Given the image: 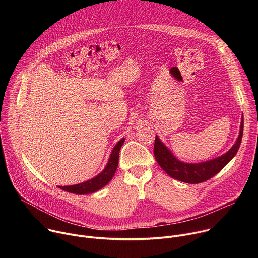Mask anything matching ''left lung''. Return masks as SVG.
Masks as SVG:
<instances>
[{
  "label": "left lung",
  "mask_w": 258,
  "mask_h": 258,
  "mask_svg": "<svg viewBox=\"0 0 258 258\" xmlns=\"http://www.w3.org/2000/svg\"><path fill=\"white\" fill-rule=\"evenodd\" d=\"M243 118L240 134L232 148L224 155L200 163H186L176 159L166 146L159 140L158 136L154 143V156L160 167L172 178L188 183H199L208 180L222 170L237 154L243 136Z\"/></svg>",
  "instance_id": "obj_1"
}]
</instances>
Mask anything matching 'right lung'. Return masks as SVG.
I'll return each instance as SVG.
<instances>
[{"label":"right lung","mask_w":258,"mask_h":258,"mask_svg":"<svg viewBox=\"0 0 258 258\" xmlns=\"http://www.w3.org/2000/svg\"><path fill=\"white\" fill-rule=\"evenodd\" d=\"M124 143V138H122L118 143L115 145L111 154H110L108 163L106 167L95 177L78 183V185L72 186H64V187H58L62 189L63 191L72 193V194H91L99 191L100 189L104 188L107 183L112 179L117 166H118V159H119V151L121 146Z\"/></svg>","instance_id":"add662e5"}]
</instances>
